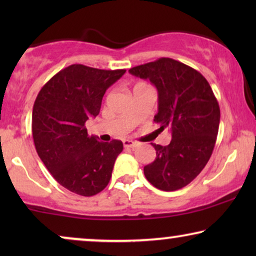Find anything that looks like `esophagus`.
<instances>
[{"label": "esophagus", "instance_id": "34e87169", "mask_svg": "<svg viewBox=\"0 0 256 256\" xmlns=\"http://www.w3.org/2000/svg\"><path fill=\"white\" fill-rule=\"evenodd\" d=\"M136 146H138V143L132 141V140H124V148H127V149L135 148Z\"/></svg>", "mask_w": 256, "mask_h": 256}]
</instances>
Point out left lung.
<instances>
[{
  "label": "left lung",
  "mask_w": 256,
  "mask_h": 256,
  "mask_svg": "<svg viewBox=\"0 0 256 256\" xmlns=\"http://www.w3.org/2000/svg\"><path fill=\"white\" fill-rule=\"evenodd\" d=\"M129 73L148 79L158 93L154 121L160 130L169 127L171 142L152 143L156 158L144 166L149 183L163 191H176L191 183L208 164L214 148L220 108L204 76L171 58L135 66Z\"/></svg>",
  "instance_id": "left-lung-1"
}]
</instances>
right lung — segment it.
<instances>
[{
	"label": "right lung",
	"mask_w": 256,
	"mask_h": 256,
	"mask_svg": "<svg viewBox=\"0 0 256 256\" xmlns=\"http://www.w3.org/2000/svg\"><path fill=\"white\" fill-rule=\"evenodd\" d=\"M124 72L73 64L52 76L34 104L38 156L54 180L76 194L90 197L102 191L124 149L118 140L100 142L90 136L85 124L99 114L107 88Z\"/></svg>",
	"instance_id": "right-lung-1"
}]
</instances>
